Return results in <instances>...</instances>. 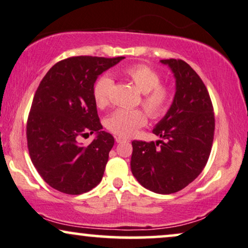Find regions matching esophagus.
I'll return each instance as SVG.
<instances>
[{
  "mask_svg": "<svg viewBox=\"0 0 248 248\" xmlns=\"http://www.w3.org/2000/svg\"><path fill=\"white\" fill-rule=\"evenodd\" d=\"M115 140H117V143H124V142H127V139H124V137H121V136H118V137H115Z\"/></svg>",
  "mask_w": 248,
  "mask_h": 248,
  "instance_id": "obj_1",
  "label": "esophagus"
}]
</instances>
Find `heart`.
Masks as SVG:
<instances>
[{"instance_id":"obj_1","label":"heart","mask_w":248,"mask_h":248,"mask_svg":"<svg viewBox=\"0 0 248 248\" xmlns=\"http://www.w3.org/2000/svg\"><path fill=\"white\" fill-rule=\"evenodd\" d=\"M124 74L142 93V106L151 119H159L167 113L173 102V89L161 83V75L147 65L137 64L124 70ZM113 88V79L108 74H103L96 80L93 88V96L99 108L109 105V96ZM146 124V114L143 109L120 108L109 114L105 126L114 135L129 137L139 128Z\"/></svg>"}]
</instances>
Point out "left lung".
<instances>
[{
	"label": "left lung",
	"mask_w": 248,
	"mask_h": 248,
	"mask_svg": "<svg viewBox=\"0 0 248 248\" xmlns=\"http://www.w3.org/2000/svg\"><path fill=\"white\" fill-rule=\"evenodd\" d=\"M176 79L173 104L153 134L156 142L133 140L131 173L145 189L169 194L196 180L207 164L214 140V109L208 90L182 59H162Z\"/></svg>",
	"instance_id": "8db88e82"
}]
</instances>
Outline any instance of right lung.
Segmentation results:
<instances>
[{
	"mask_svg": "<svg viewBox=\"0 0 248 248\" xmlns=\"http://www.w3.org/2000/svg\"><path fill=\"white\" fill-rule=\"evenodd\" d=\"M124 58H66L37 87L27 119L28 152L46 183L62 193L88 192L102 181L114 137L102 130L93 88L99 74ZM93 132L89 146L78 144Z\"/></svg>",
	"mask_w": 248,
	"mask_h": 248,
	"instance_id": "right-lung-1",
	"label": "right lung"
}]
</instances>
